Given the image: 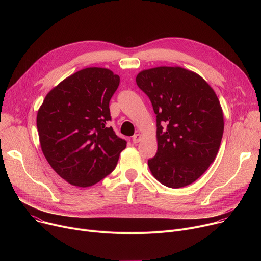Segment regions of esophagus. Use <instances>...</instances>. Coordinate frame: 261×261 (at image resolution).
Returning <instances> with one entry per match:
<instances>
[{"instance_id":"esophagus-1","label":"esophagus","mask_w":261,"mask_h":261,"mask_svg":"<svg viewBox=\"0 0 261 261\" xmlns=\"http://www.w3.org/2000/svg\"><path fill=\"white\" fill-rule=\"evenodd\" d=\"M139 140H140V134H139V133L134 134V135L132 136V141H133L134 143H137Z\"/></svg>"}]
</instances>
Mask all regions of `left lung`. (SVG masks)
Here are the masks:
<instances>
[{
	"mask_svg": "<svg viewBox=\"0 0 261 261\" xmlns=\"http://www.w3.org/2000/svg\"><path fill=\"white\" fill-rule=\"evenodd\" d=\"M151 100L158 150L147 160L153 175L169 188L195 181L214 162L224 121L214 90L198 74L180 67H157L136 76Z\"/></svg>",
	"mask_w": 261,
	"mask_h": 261,
	"instance_id": "1",
	"label": "left lung"
}]
</instances>
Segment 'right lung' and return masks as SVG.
<instances>
[{"mask_svg": "<svg viewBox=\"0 0 261 261\" xmlns=\"http://www.w3.org/2000/svg\"><path fill=\"white\" fill-rule=\"evenodd\" d=\"M120 76L105 68H86L64 80L37 114L42 152L54 170L77 187H89L113 171L127 141L113 127L109 101Z\"/></svg>", "mask_w": 261, "mask_h": 261, "instance_id": "add662e5", "label": "right lung"}]
</instances>
